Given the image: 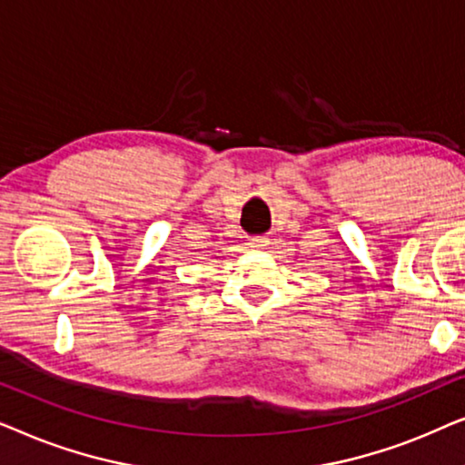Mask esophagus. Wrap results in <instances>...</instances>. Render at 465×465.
<instances>
[{
	"label": "esophagus",
	"instance_id": "34e87169",
	"mask_svg": "<svg viewBox=\"0 0 465 465\" xmlns=\"http://www.w3.org/2000/svg\"><path fill=\"white\" fill-rule=\"evenodd\" d=\"M250 245L253 247V250H264V247L269 245V239H266V237H252Z\"/></svg>",
	"mask_w": 465,
	"mask_h": 465
}]
</instances>
